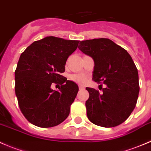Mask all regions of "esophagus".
Returning <instances> with one entry per match:
<instances>
[{"label":"esophagus","mask_w":151,"mask_h":151,"mask_svg":"<svg viewBox=\"0 0 151 151\" xmlns=\"http://www.w3.org/2000/svg\"><path fill=\"white\" fill-rule=\"evenodd\" d=\"M79 89H80V90H83L84 87L82 86H79Z\"/></svg>","instance_id":"1"}]
</instances>
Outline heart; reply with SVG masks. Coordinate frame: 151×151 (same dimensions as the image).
Here are the masks:
<instances>
[{"label":"heart","mask_w":151,"mask_h":151,"mask_svg":"<svg viewBox=\"0 0 151 151\" xmlns=\"http://www.w3.org/2000/svg\"><path fill=\"white\" fill-rule=\"evenodd\" d=\"M70 79L74 81V82L77 83L79 84H84L86 81V77L83 74H74L70 77Z\"/></svg>","instance_id":"1"}]
</instances>
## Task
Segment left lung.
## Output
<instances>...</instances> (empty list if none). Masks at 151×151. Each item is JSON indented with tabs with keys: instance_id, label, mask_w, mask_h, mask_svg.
I'll return each mask as SVG.
<instances>
[{
	"instance_id": "obj_1",
	"label": "left lung",
	"mask_w": 151,
	"mask_h": 151,
	"mask_svg": "<svg viewBox=\"0 0 151 151\" xmlns=\"http://www.w3.org/2000/svg\"><path fill=\"white\" fill-rule=\"evenodd\" d=\"M79 50L94 61L92 80L105 84L102 93L86 87L88 119L102 127H114L130 116L139 93L138 73L131 55L108 38L80 42Z\"/></svg>"
}]
</instances>
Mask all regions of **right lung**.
<instances>
[{
  "instance_id": "add662e5",
  "label": "right lung",
  "mask_w": 151,
  "mask_h": 151,
  "mask_svg": "<svg viewBox=\"0 0 151 151\" xmlns=\"http://www.w3.org/2000/svg\"><path fill=\"white\" fill-rule=\"evenodd\" d=\"M79 40L46 37L32 43L21 54L15 71V92L20 110L33 125L49 128L68 116L79 88L61 75ZM60 83L59 91L52 89Z\"/></svg>"
}]
</instances>
